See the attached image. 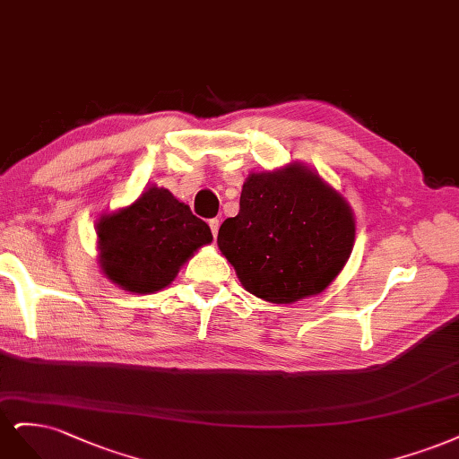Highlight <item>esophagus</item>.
Instances as JSON below:
<instances>
[{"instance_id": "34e87169", "label": "esophagus", "mask_w": 459, "mask_h": 459, "mask_svg": "<svg viewBox=\"0 0 459 459\" xmlns=\"http://www.w3.org/2000/svg\"><path fill=\"white\" fill-rule=\"evenodd\" d=\"M208 225H210V229H212L213 236H217V232H219V219H210V221H208Z\"/></svg>"}]
</instances>
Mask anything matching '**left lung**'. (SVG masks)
<instances>
[{
    "label": "left lung",
    "instance_id": "1",
    "mask_svg": "<svg viewBox=\"0 0 459 459\" xmlns=\"http://www.w3.org/2000/svg\"><path fill=\"white\" fill-rule=\"evenodd\" d=\"M352 242L347 202L299 164L249 175L238 215L217 234L242 286L271 303H293L326 290L345 267Z\"/></svg>",
    "mask_w": 459,
    "mask_h": 459
}]
</instances>
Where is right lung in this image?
<instances>
[{
	"mask_svg": "<svg viewBox=\"0 0 459 459\" xmlns=\"http://www.w3.org/2000/svg\"><path fill=\"white\" fill-rule=\"evenodd\" d=\"M100 269L127 291L152 293L171 284L181 264L213 240L205 221L169 190L151 186L129 208L100 217Z\"/></svg>",
	"mask_w": 459,
	"mask_h": 459,
	"instance_id": "add662e5",
	"label": "right lung"
}]
</instances>
